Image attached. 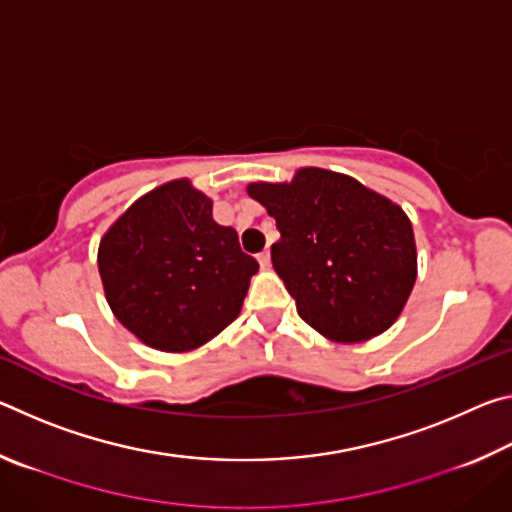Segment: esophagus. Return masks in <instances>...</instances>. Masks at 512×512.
<instances>
[{"label":"esophagus","instance_id":"1","mask_svg":"<svg viewBox=\"0 0 512 512\" xmlns=\"http://www.w3.org/2000/svg\"><path fill=\"white\" fill-rule=\"evenodd\" d=\"M257 262L262 264V268H268V266H271V250H262V253L257 255Z\"/></svg>","mask_w":512,"mask_h":512}]
</instances>
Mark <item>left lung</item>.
<instances>
[{
  "label": "left lung",
  "instance_id": "left-lung-1",
  "mask_svg": "<svg viewBox=\"0 0 512 512\" xmlns=\"http://www.w3.org/2000/svg\"><path fill=\"white\" fill-rule=\"evenodd\" d=\"M248 194L280 230L271 262L307 325L357 343L395 323L418 262L402 207L350 176L314 167L289 185H250Z\"/></svg>",
  "mask_w": 512,
  "mask_h": 512
}]
</instances>
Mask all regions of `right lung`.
<instances>
[{"mask_svg": "<svg viewBox=\"0 0 512 512\" xmlns=\"http://www.w3.org/2000/svg\"><path fill=\"white\" fill-rule=\"evenodd\" d=\"M257 259L212 219V201L187 183L153 189L119 216L99 246L110 309L137 339L187 352L239 316Z\"/></svg>", "mask_w": 512, "mask_h": 512, "instance_id": "add662e5", "label": "right lung"}]
</instances>
